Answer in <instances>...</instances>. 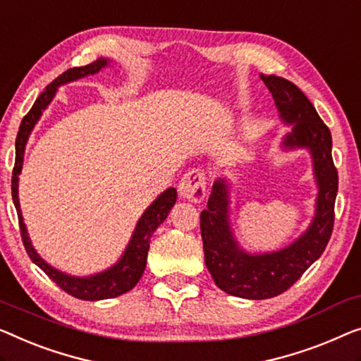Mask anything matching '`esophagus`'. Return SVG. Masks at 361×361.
Returning <instances> with one entry per match:
<instances>
[{
	"label": "esophagus",
	"mask_w": 361,
	"mask_h": 361,
	"mask_svg": "<svg viewBox=\"0 0 361 361\" xmlns=\"http://www.w3.org/2000/svg\"><path fill=\"white\" fill-rule=\"evenodd\" d=\"M205 174L200 169H192L179 182V195L184 200L200 202L205 197Z\"/></svg>",
	"instance_id": "obj_1"
}]
</instances>
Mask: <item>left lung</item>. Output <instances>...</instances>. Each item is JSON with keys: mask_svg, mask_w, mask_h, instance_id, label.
I'll list each match as a JSON object with an SVG mask.
<instances>
[{"mask_svg": "<svg viewBox=\"0 0 361 361\" xmlns=\"http://www.w3.org/2000/svg\"><path fill=\"white\" fill-rule=\"evenodd\" d=\"M260 80L275 99L280 118L291 127L281 138L283 151L307 149L312 159L317 195L310 226L293 243L271 252H247L234 236L229 207L231 180L219 177L200 215L205 264L219 290L245 300H267L283 293L321 257L334 228L338 176L332 161L331 130L300 87L280 76Z\"/></svg>", "mask_w": 361, "mask_h": 361, "instance_id": "obj_1", "label": "left lung"}]
</instances>
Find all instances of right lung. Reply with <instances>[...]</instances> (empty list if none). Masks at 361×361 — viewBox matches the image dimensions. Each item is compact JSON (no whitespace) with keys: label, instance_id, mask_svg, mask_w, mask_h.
<instances>
[{"label":"right lung","instance_id":"right-lung-1","mask_svg":"<svg viewBox=\"0 0 361 361\" xmlns=\"http://www.w3.org/2000/svg\"><path fill=\"white\" fill-rule=\"evenodd\" d=\"M111 65L109 59H97L92 63L80 68H70L65 71L63 75H60L54 82H50L45 87V91L37 97V101L34 102L32 109H30L27 116L20 122L18 138H16V161H14V169H13V179H11V190H13V202L18 212L19 218V228H20V236H23L24 247L27 250L29 257L32 262L45 271L61 290L66 291L68 295L78 298V300L85 301H99V300H109V298H117L120 295L127 293L138 283L142 279L145 267H146V257H148L149 250V241L153 233L158 229L161 223L168 218L171 208L174 207L177 200V190L174 187L166 189L161 195L156 197V200L143 212V215L140 216L137 226L133 229L132 238L125 247L123 254L120 255L112 267L99 271V274L86 275V276H75L70 274H65L59 269L51 267V265L44 260L39 255L37 250L30 241L27 228H25L23 212H20L19 205V174L23 171L24 163V153H25V145L29 142L30 133L35 125L42 117V112L50 106V102L54 101L56 91L60 86L68 85L81 78H86L90 75H96L104 68Z\"/></svg>","mask_w":361,"mask_h":361}]
</instances>
